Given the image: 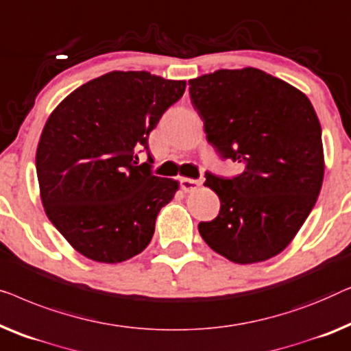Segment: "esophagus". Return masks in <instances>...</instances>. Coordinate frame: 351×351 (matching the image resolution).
<instances>
[{
    "label": "esophagus",
    "mask_w": 351,
    "mask_h": 351,
    "mask_svg": "<svg viewBox=\"0 0 351 351\" xmlns=\"http://www.w3.org/2000/svg\"><path fill=\"white\" fill-rule=\"evenodd\" d=\"M200 186V181L191 180V178H181V189L184 192H194Z\"/></svg>",
    "instance_id": "esophagus-1"
}]
</instances>
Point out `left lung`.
Instances as JSON below:
<instances>
[{"mask_svg": "<svg viewBox=\"0 0 351 351\" xmlns=\"http://www.w3.org/2000/svg\"><path fill=\"white\" fill-rule=\"evenodd\" d=\"M206 140L243 173H206L219 215L199 224L205 243L235 264L280 254L317 204L324 176L322 125L299 88L258 68L218 70L189 81Z\"/></svg>", "mask_w": 351, "mask_h": 351, "instance_id": "left-lung-1", "label": "left lung"}]
</instances>
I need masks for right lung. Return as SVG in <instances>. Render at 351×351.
I'll return each mask as SVG.
<instances>
[{"label":"right lung","instance_id":"right-lung-1","mask_svg":"<svg viewBox=\"0 0 351 351\" xmlns=\"http://www.w3.org/2000/svg\"><path fill=\"white\" fill-rule=\"evenodd\" d=\"M184 90L186 81L111 71L49 116L36 149L39 194L51 223L87 259L117 264L149 245L180 182L151 173L147 136ZM140 152L148 154L141 166Z\"/></svg>","mask_w":351,"mask_h":351}]
</instances>
